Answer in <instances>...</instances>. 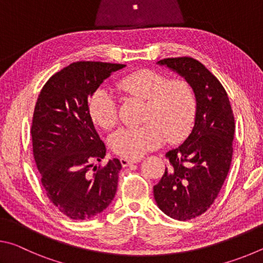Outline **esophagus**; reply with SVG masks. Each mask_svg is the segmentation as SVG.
Listing matches in <instances>:
<instances>
[{"instance_id": "obj_1", "label": "esophagus", "mask_w": 263, "mask_h": 263, "mask_svg": "<svg viewBox=\"0 0 263 263\" xmlns=\"http://www.w3.org/2000/svg\"><path fill=\"white\" fill-rule=\"evenodd\" d=\"M139 161H140L139 159L133 160V159H127V158H121V163H122L123 167H127V166H130V164H132V163H137V162H139Z\"/></svg>"}]
</instances>
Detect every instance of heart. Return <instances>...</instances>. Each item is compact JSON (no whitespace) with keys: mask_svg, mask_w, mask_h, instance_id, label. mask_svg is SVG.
Here are the masks:
<instances>
[{"mask_svg":"<svg viewBox=\"0 0 263 263\" xmlns=\"http://www.w3.org/2000/svg\"><path fill=\"white\" fill-rule=\"evenodd\" d=\"M124 94L146 101L142 122L138 127H123L110 137L109 145L116 154L139 159L166 140L179 141L188 135L195 121L196 96L184 80H169L152 69L137 70L118 82ZM92 121L104 130L118 122V105L115 96L99 88L88 102Z\"/></svg>","mask_w":263,"mask_h":263,"instance_id":"heart-1","label":"heart"}]
</instances>
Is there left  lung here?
<instances>
[{
	"mask_svg": "<svg viewBox=\"0 0 263 263\" xmlns=\"http://www.w3.org/2000/svg\"><path fill=\"white\" fill-rule=\"evenodd\" d=\"M183 77L196 96L195 125L179 147L166 153L169 166L153 186L160 210L177 220L201 216L215 202L233 155L234 116L215 75L190 57L158 61Z\"/></svg>",
	"mask_w": 263,
	"mask_h": 263,
	"instance_id": "left-lung-1",
	"label": "left lung"
}]
</instances>
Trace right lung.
Instances as JSON below:
<instances>
[{"label":"right lung","instance_id":"add662e5","mask_svg":"<svg viewBox=\"0 0 263 263\" xmlns=\"http://www.w3.org/2000/svg\"><path fill=\"white\" fill-rule=\"evenodd\" d=\"M122 64L78 61L48 79L38 96L31 126L35 164L46 195L70 219L99 215L112 201L122 169L109 160L90 173L92 160L105 157V145L88 111V97Z\"/></svg>","mask_w":263,"mask_h":263}]
</instances>
